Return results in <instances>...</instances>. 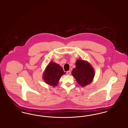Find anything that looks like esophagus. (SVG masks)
<instances>
[{"label": "esophagus", "mask_w": 128, "mask_h": 128, "mask_svg": "<svg viewBox=\"0 0 128 128\" xmlns=\"http://www.w3.org/2000/svg\"><path fill=\"white\" fill-rule=\"evenodd\" d=\"M66 74H67V75H70V70L68 71V72H66Z\"/></svg>", "instance_id": "1"}]
</instances>
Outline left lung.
Returning <instances> with one entry per match:
<instances>
[{
    "instance_id": "obj_1",
    "label": "left lung",
    "mask_w": 128,
    "mask_h": 128,
    "mask_svg": "<svg viewBox=\"0 0 128 128\" xmlns=\"http://www.w3.org/2000/svg\"><path fill=\"white\" fill-rule=\"evenodd\" d=\"M76 67L72 71V75L79 85L82 87L90 84L95 73L94 68L88 61L77 60Z\"/></svg>"
}]
</instances>
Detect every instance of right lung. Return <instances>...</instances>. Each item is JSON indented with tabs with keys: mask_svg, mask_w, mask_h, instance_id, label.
Returning a JSON list of instances; mask_svg holds the SVG:
<instances>
[{
	"mask_svg": "<svg viewBox=\"0 0 128 128\" xmlns=\"http://www.w3.org/2000/svg\"><path fill=\"white\" fill-rule=\"evenodd\" d=\"M65 74L62 68L54 62H51L43 73V80L48 84L55 87L58 84L62 75Z\"/></svg>",
	"mask_w": 128,
	"mask_h": 128,
	"instance_id": "right-lung-1",
	"label": "right lung"
}]
</instances>
